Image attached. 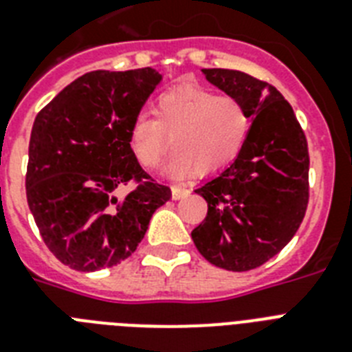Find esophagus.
Instances as JSON below:
<instances>
[{
  "mask_svg": "<svg viewBox=\"0 0 352 352\" xmlns=\"http://www.w3.org/2000/svg\"><path fill=\"white\" fill-rule=\"evenodd\" d=\"M188 190L184 186H171V197L179 201V199H184L188 195Z\"/></svg>",
  "mask_w": 352,
  "mask_h": 352,
  "instance_id": "1",
  "label": "esophagus"
}]
</instances>
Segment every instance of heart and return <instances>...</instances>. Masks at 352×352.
Here are the masks:
<instances>
[{"mask_svg": "<svg viewBox=\"0 0 352 352\" xmlns=\"http://www.w3.org/2000/svg\"><path fill=\"white\" fill-rule=\"evenodd\" d=\"M250 117L239 98L199 87H175L153 104V118H133L127 146L142 168L160 164L168 148L175 149L168 175H212L232 164L245 146Z\"/></svg>", "mask_w": 352, "mask_h": 352, "instance_id": "heart-1", "label": "heart"}]
</instances>
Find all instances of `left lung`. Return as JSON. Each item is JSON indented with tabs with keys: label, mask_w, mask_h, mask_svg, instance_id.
Wrapping results in <instances>:
<instances>
[{
	"label": "left lung",
	"mask_w": 352,
	"mask_h": 352,
	"mask_svg": "<svg viewBox=\"0 0 352 352\" xmlns=\"http://www.w3.org/2000/svg\"><path fill=\"white\" fill-rule=\"evenodd\" d=\"M201 71L243 102L252 126L237 159L195 190L208 214L192 239L212 265L245 272L276 256L300 228L309 203L307 138L276 87L234 69Z\"/></svg>",
	"instance_id": "1"
}]
</instances>
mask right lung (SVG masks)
<instances>
[{
	"label": "right lung",
	"instance_id": "obj_1",
	"mask_svg": "<svg viewBox=\"0 0 352 352\" xmlns=\"http://www.w3.org/2000/svg\"><path fill=\"white\" fill-rule=\"evenodd\" d=\"M151 67L91 71L62 89L30 131L27 203L47 248L80 272L115 267L137 250L155 210L171 199L127 146L133 118L160 84ZM135 180L126 198L116 188Z\"/></svg>",
	"mask_w": 352,
	"mask_h": 352
}]
</instances>
